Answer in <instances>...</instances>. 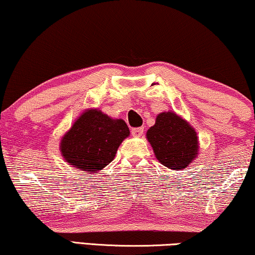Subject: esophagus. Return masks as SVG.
I'll return each mask as SVG.
<instances>
[{
	"label": "esophagus",
	"instance_id": "34e87169",
	"mask_svg": "<svg viewBox=\"0 0 255 255\" xmlns=\"http://www.w3.org/2000/svg\"><path fill=\"white\" fill-rule=\"evenodd\" d=\"M144 131V128L143 127H137V128H132L131 129V134L134 136H141Z\"/></svg>",
	"mask_w": 255,
	"mask_h": 255
}]
</instances>
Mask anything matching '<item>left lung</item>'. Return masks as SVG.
Wrapping results in <instances>:
<instances>
[{
	"label": "left lung",
	"instance_id": "left-lung-1",
	"mask_svg": "<svg viewBox=\"0 0 255 255\" xmlns=\"http://www.w3.org/2000/svg\"><path fill=\"white\" fill-rule=\"evenodd\" d=\"M156 158L172 170H182L198 155V136L194 129L175 113L164 112L146 132Z\"/></svg>",
	"mask_w": 255,
	"mask_h": 255
}]
</instances>
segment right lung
<instances>
[{
    "instance_id": "obj_1",
    "label": "right lung",
    "mask_w": 255,
    "mask_h": 255,
    "mask_svg": "<svg viewBox=\"0 0 255 255\" xmlns=\"http://www.w3.org/2000/svg\"><path fill=\"white\" fill-rule=\"evenodd\" d=\"M128 135L124 120H113L98 110H90L78 118L61 139V152L70 165L91 173L112 162Z\"/></svg>"
}]
</instances>
